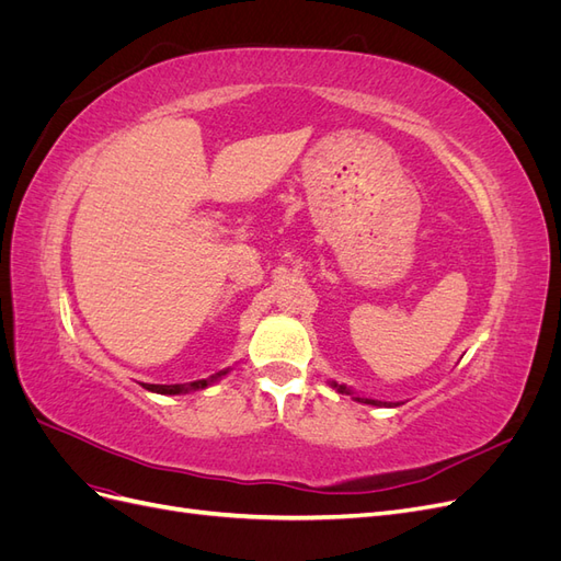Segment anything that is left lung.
Instances as JSON below:
<instances>
[{
  "mask_svg": "<svg viewBox=\"0 0 561 561\" xmlns=\"http://www.w3.org/2000/svg\"><path fill=\"white\" fill-rule=\"evenodd\" d=\"M332 386L339 390V393L351 396L353 400H358V402H365V404H375V407H393V402H381V400H371V398H360V396H355V393H351V390H348L346 386H339V383H334V381H332Z\"/></svg>",
  "mask_w": 561,
  "mask_h": 561,
  "instance_id": "8db88e82",
  "label": "left lung"
}]
</instances>
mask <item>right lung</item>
<instances>
[{"mask_svg": "<svg viewBox=\"0 0 561 561\" xmlns=\"http://www.w3.org/2000/svg\"><path fill=\"white\" fill-rule=\"evenodd\" d=\"M229 369H222L217 371V375L208 377V379H198V381H192V383H171V386H161V383H147V390H154V393H161V396H180V393H190V390H201L206 388L215 381L222 379L227 375Z\"/></svg>", "mask_w": 561, "mask_h": 561, "instance_id": "add662e5", "label": "right lung"}]
</instances>
